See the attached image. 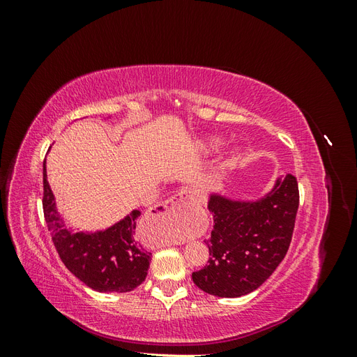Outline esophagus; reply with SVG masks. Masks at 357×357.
<instances>
[{
	"mask_svg": "<svg viewBox=\"0 0 357 357\" xmlns=\"http://www.w3.org/2000/svg\"><path fill=\"white\" fill-rule=\"evenodd\" d=\"M192 202V197L188 190H181L176 195L169 197L168 199H165L164 202H160L159 205H155L153 208H150V218L155 220H160V222H172L178 214H181V211L185 210L188 205ZM171 241L168 240H160L159 244H169Z\"/></svg>",
	"mask_w": 357,
	"mask_h": 357,
	"instance_id": "1",
	"label": "esophagus"
}]
</instances>
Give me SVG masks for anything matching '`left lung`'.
Wrapping results in <instances>:
<instances>
[{
  "instance_id": "1",
  "label": "left lung",
  "mask_w": 357,
  "mask_h": 357,
  "mask_svg": "<svg viewBox=\"0 0 357 357\" xmlns=\"http://www.w3.org/2000/svg\"><path fill=\"white\" fill-rule=\"evenodd\" d=\"M299 207L296 177L278 178L274 189L259 201H231L211 195L208 210L213 231L208 265L192 274L201 290L220 298L250 294L283 261L294 235Z\"/></svg>"
}]
</instances>
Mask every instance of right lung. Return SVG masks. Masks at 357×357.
Listing matches in <instances>:
<instances>
[{
    "label": "right lung",
    "instance_id": "obj_1",
    "mask_svg": "<svg viewBox=\"0 0 357 357\" xmlns=\"http://www.w3.org/2000/svg\"><path fill=\"white\" fill-rule=\"evenodd\" d=\"M46 159L43 164V213L56 252L80 282L96 291H131L144 282L150 256L135 240L139 218L134 210L110 229L96 234H71L58 215L53 193L46 178Z\"/></svg>",
    "mask_w": 357,
    "mask_h": 357
}]
</instances>
